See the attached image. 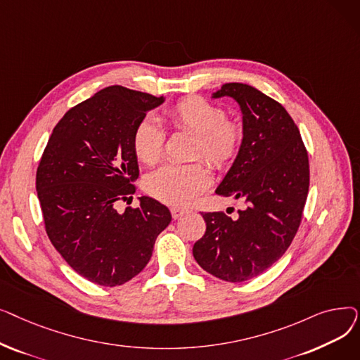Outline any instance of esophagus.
<instances>
[{
  "label": "esophagus",
  "instance_id": "esophagus-1",
  "mask_svg": "<svg viewBox=\"0 0 360 360\" xmlns=\"http://www.w3.org/2000/svg\"><path fill=\"white\" fill-rule=\"evenodd\" d=\"M170 213H172V217L176 220V219H181L184 214L188 213V210L185 209H179V207H174L172 210H170Z\"/></svg>",
  "mask_w": 360,
  "mask_h": 360
}]
</instances>
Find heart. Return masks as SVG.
Listing matches in <instances>:
<instances>
[{"label":"heart","mask_w":360,"mask_h":360,"mask_svg":"<svg viewBox=\"0 0 360 360\" xmlns=\"http://www.w3.org/2000/svg\"><path fill=\"white\" fill-rule=\"evenodd\" d=\"M167 117L178 129L197 136L195 156H202L216 167L229 166L238 156L243 129L239 122L226 120L223 108L194 96L170 108ZM165 129L153 118L141 120L132 136V147L146 165L160 160L165 147ZM212 184L209 169L201 162L167 163L147 178L148 193L169 205H186L204 193Z\"/></svg>","instance_id":"1"}]
</instances>
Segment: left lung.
Listing matches in <instances>:
<instances>
[{
    "label": "left lung",
    "mask_w": 360,
    "mask_h": 360,
    "mask_svg": "<svg viewBox=\"0 0 360 360\" xmlns=\"http://www.w3.org/2000/svg\"><path fill=\"white\" fill-rule=\"evenodd\" d=\"M224 96L239 105L243 140L216 194L242 200L245 209L233 219L202 213L207 228L193 254L207 273L238 283L269 270L289 248L308 195L309 162L278 102L243 83H226L212 94Z\"/></svg>",
    "instance_id": "left-lung-1"
}]
</instances>
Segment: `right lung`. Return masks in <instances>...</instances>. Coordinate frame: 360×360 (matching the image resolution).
Masks as SVG:
<instances>
[{"instance_id": "obj_1", "label": "right lung", "mask_w": 360, "mask_h": 360, "mask_svg": "<svg viewBox=\"0 0 360 360\" xmlns=\"http://www.w3.org/2000/svg\"><path fill=\"white\" fill-rule=\"evenodd\" d=\"M163 102L122 86L102 89L55 125L37 166L46 233L68 266L96 285L113 288L136 277L172 220L150 197H140L137 209H115L136 191L134 129Z\"/></svg>"}]
</instances>
